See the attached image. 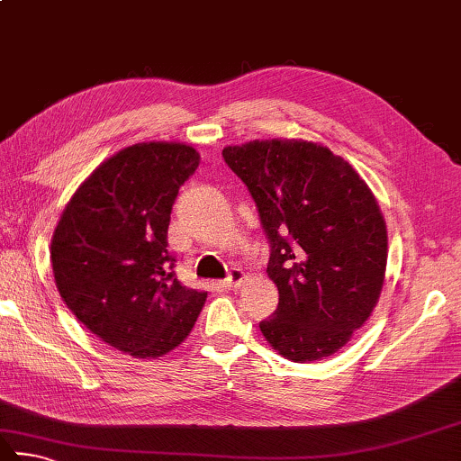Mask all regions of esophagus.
I'll use <instances>...</instances> for the list:
<instances>
[{"instance_id":"esophagus-1","label":"esophagus","mask_w":461,"mask_h":461,"mask_svg":"<svg viewBox=\"0 0 461 461\" xmlns=\"http://www.w3.org/2000/svg\"><path fill=\"white\" fill-rule=\"evenodd\" d=\"M246 280V274L240 270V267H233V270L228 274V278H225L221 284L225 288H240L241 284Z\"/></svg>"}]
</instances>
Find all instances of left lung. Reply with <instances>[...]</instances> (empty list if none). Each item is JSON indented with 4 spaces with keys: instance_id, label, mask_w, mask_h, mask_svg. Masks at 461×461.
Returning <instances> with one entry per match:
<instances>
[{
    "instance_id": "left-lung-1",
    "label": "left lung",
    "mask_w": 461,
    "mask_h": 461,
    "mask_svg": "<svg viewBox=\"0 0 461 461\" xmlns=\"http://www.w3.org/2000/svg\"><path fill=\"white\" fill-rule=\"evenodd\" d=\"M223 158L246 183L270 241L280 303L259 330L294 363L342 348L379 300L387 225L345 158L303 139L249 140Z\"/></svg>"
}]
</instances>
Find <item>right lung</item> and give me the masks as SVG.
Masks as SVG:
<instances>
[{"label":"right lung","instance_id":"1","mask_svg":"<svg viewBox=\"0 0 461 461\" xmlns=\"http://www.w3.org/2000/svg\"><path fill=\"white\" fill-rule=\"evenodd\" d=\"M199 167L183 143H139L92 171L50 248L56 288L86 329L135 358H157L194 329L207 292L183 286L167 230L179 187Z\"/></svg>","mask_w":461,"mask_h":461}]
</instances>
